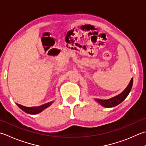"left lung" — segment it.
Here are the masks:
<instances>
[{
  "instance_id": "left-lung-1",
  "label": "left lung",
  "mask_w": 146,
  "mask_h": 146,
  "mask_svg": "<svg viewBox=\"0 0 146 146\" xmlns=\"http://www.w3.org/2000/svg\"><path fill=\"white\" fill-rule=\"evenodd\" d=\"M133 85V78L131 79V80L128 85L127 88L123 91V92L119 94V95L116 96L113 98L107 99V100H102L99 99H96L95 101L98 102L99 104H101L102 106L104 108H113L118 106L124 101V100L127 98V97L129 94L131 89H132Z\"/></svg>"
}]
</instances>
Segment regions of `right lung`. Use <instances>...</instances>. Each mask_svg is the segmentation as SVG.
<instances>
[{
	"label": "right lung",
	"mask_w": 146,
	"mask_h": 146,
	"mask_svg": "<svg viewBox=\"0 0 146 146\" xmlns=\"http://www.w3.org/2000/svg\"><path fill=\"white\" fill-rule=\"evenodd\" d=\"M52 102H50L45 104H43L42 106H38V107H31V108L25 107L19 104H16L18 105V106L20 108V109L25 111V113H27L28 114H30V115H36V114L41 113L42 111L46 109V108H47L48 107H49L52 104Z\"/></svg>",
	"instance_id": "1"
}]
</instances>
